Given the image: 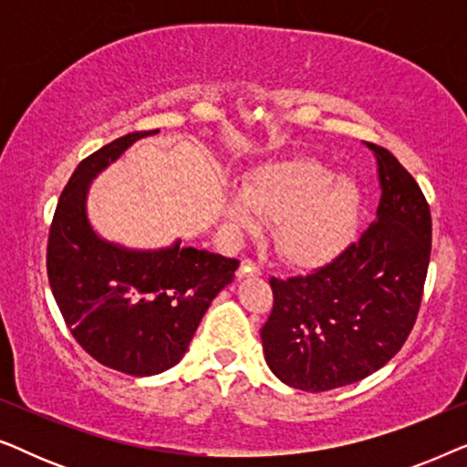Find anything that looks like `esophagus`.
<instances>
[{"label": "esophagus", "instance_id": "34e87169", "mask_svg": "<svg viewBox=\"0 0 467 467\" xmlns=\"http://www.w3.org/2000/svg\"><path fill=\"white\" fill-rule=\"evenodd\" d=\"M261 274V265L254 264L253 259H242L240 264V270H238V276H259Z\"/></svg>", "mask_w": 467, "mask_h": 467}]
</instances>
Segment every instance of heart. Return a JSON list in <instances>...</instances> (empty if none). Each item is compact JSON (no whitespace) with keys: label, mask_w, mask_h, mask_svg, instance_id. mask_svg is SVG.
<instances>
[{"label":"heart","mask_w":467,"mask_h":467,"mask_svg":"<svg viewBox=\"0 0 467 467\" xmlns=\"http://www.w3.org/2000/svg\"><path fill=\"white\" fill-rule=\"evenodd\" d=\"M361 191L308 157L264 163L229 191L225 216L235 229H253L259 216L276 219L278 251L296 264H318L340 251L359 214Z\"/></svg>","instance_id":"heart-1"}]
</instances>
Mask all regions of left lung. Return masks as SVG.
Segmentation results:
<instances>
[{"label":"left lung","mask_w":467,"mask_h":467,"mask_svg":"<svg viewBox=\"0 0 467 467\" xmlns=\"http://www.w3.org/2000/svg\"><path fill=\"white\" fill-rule=\"evenodd\" d=\"M379 165L376 221L334 261L270 278L272 312L261 327L265 361L285 385L321 393L366 379L404 347L417 321L431 254L423 191L387 149Z\"/></svg>","instance_id":"left-lung-1"}]
</instances>
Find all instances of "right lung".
I'll list each match as a JSON object with an SVG mask.
<instances>
[{"label": "right lung", "mask_w": 467, "mask_h": 467, "mask_svg": "<svg viewBox=\"0 0 467 467\" xmlns=\"http://www.w3.org/2000/svg\"><path fill=\"white\" fill-rule=\"evenodd\" d=\"M150 133L157 130L127 133L82 159L57 202L47 246L50 289L74 340L101 366L131 376L159 374L182 359L203 312L240 265L181 242L127 251L88 225L91 178Z\"/></svg>", "instance_id": "1"}]
</instances>
